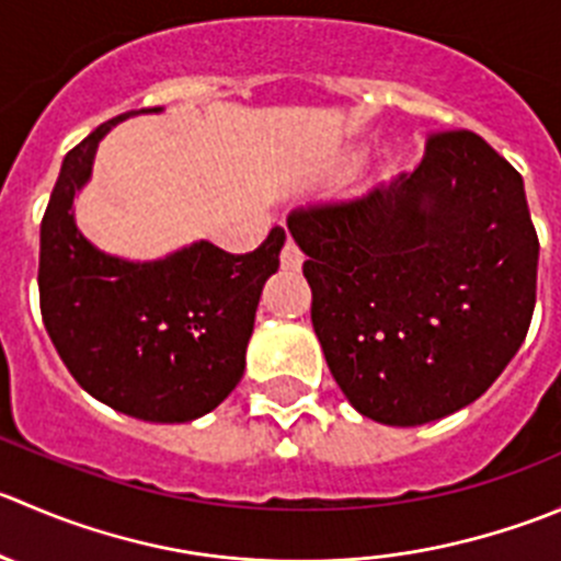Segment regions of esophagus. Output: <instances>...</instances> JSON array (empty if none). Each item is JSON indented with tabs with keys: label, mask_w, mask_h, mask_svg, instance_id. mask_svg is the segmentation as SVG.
I'll list each match as a JSON object with an SVG mask.
<instances>
[{
	"label": "esophagus",
	"mask_w": 561,
	"mask_h": 561,
	"mask_svg": "<svg viewBox=\"0 0 561 561\" xmlns=\"http://www.w3.org/2000/svg\"><path fill=\"white\" fill-rule=\"evenodd\" d=\"M301 265H304L301 249L293 243V238H287L285 249H282V268H285V271H301Z\"/></svg>",
	"instance_id": "esophagus-1"
}]
</instances>
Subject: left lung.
<instances>
[{"label": "left lung", "instance_id": "obj_1", "mask_svg": "<svg viewBox=\"0 0 561 561\" xmlns=\"http://www.w3.org/2000/svg\"><path fill=\"white\" fill-rule=\"evenodd\" d=\"M312 325L362 416L416 427L471 405L529 331L537 243L524 178L471 130L422 164L287 219Z\"/></svg>", "mask_w": 561, "mask_h": 561}]
</instances>
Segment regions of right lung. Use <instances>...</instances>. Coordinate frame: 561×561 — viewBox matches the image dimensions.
<instances>
[{
    "label": "right lung",
    "mask_w": 561,
    "mask_h": 561,
    "mask_svg": "<svg viewBox=\"0 0 561 561\" xmlns=\"http://www.w3.org/2000/svg\"><path fill=\"white\" fill-rule=\"evenodd\" d=\"M98 125L62 161L41 225V312L81 389L119 413L175 425L214 411L241 383L263 285L285 230L249 254L194 241L159 260L98 249L76 225L98 142L130 114Z\"/></svg>",
    "instance_id": "obj_1"
}]
</instances>
